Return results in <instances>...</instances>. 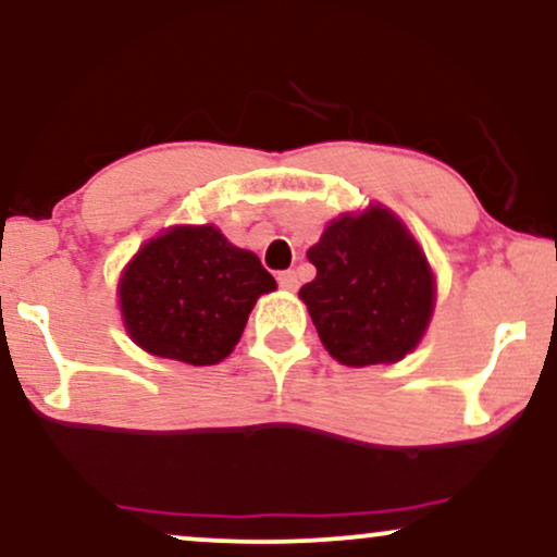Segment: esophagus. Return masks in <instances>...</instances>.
<instances>
[{"label": "esophagus", "mask_w": 557, "mask_h": 557, "mask_svg": "<svg viewBox=\"0 0 557 557\" xmlns=\"http://www.w3.org/2000/svg\"><path fill=\"white\" fill-rule=\"evenodd\" d=\"M277 283H280V287H283V290H296V287H298V274L293 272V270L280 272L277 274Z\"/></svg>", "instance_id": "1"}]
</instances>
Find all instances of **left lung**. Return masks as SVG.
<instances>
[{
  "label": "left lung",
  "mask_w": 557,
  "mask_h": 557,
  "mask_svg": "<svg viewBox=\"0 0 557 557\" xmlns=\"http://www.w3.org/2000/svg\"><path fill=\"white\" fill-rule=\"evenodd\" d=\"M317 277L300 287L324 348L345 367L393 363L430 324L434 280L424 253L387 209L341 216L309 248Z\"/></svg>",
  "instance_id": "8db88e82"
}]
</instances>
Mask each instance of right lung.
<instances>
[{"label": "right lung", "instance_id": "obj_1", "mask_svg": "<svg viewBox=\"0 0 557 557\" xmlns=\"http://www.w3.org/2000/svg\"><path fill=\"white\" fill-rule=\"evenodd\" d=\"M274 287L257 253L216 227H172L127 264L120 309L144 350L209 367L235 348L257 298Z\"/></svg>", "mask_w": 557, "mask_h": 557}]
</instances>
